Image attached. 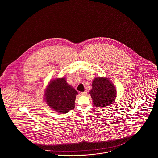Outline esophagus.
Wrapping results in <instances>:
<instances>
[{
  "mask_svg": "<svg viewBox=\"0 0 158 158\" xmlns=\"http://www.w3.org/2000/svg\"><path fill=\"white\" fill-rule=\"evenodd\" d=\"M86 94H87L86 91H84V92H81V95H86Z\"/></svg>",
  "mask_w": 158,
  "mask_h": 158,
  "instance_id": "34e87169",
  "label": "esophagus"
}]
</instances>
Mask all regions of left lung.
Masks as SVG:
<instances>
[{
  "instance_id": "8db88e82",
  "label": "left lung",
  "mask_w": 158,
  "mask_h": 158,
  "mask_svg": "<svg viewBox=\"0 0 158 158\" xmlns=\"http://www.w3.org/2000/svg\"><path fill=\"white\" fill-rule=\"evenodd\" d=\"M92 86L89 94L94 105L102 108L113 104L116 98L117 91L110 80L104 77H95Z\"/></svg>"
}]
</instances>
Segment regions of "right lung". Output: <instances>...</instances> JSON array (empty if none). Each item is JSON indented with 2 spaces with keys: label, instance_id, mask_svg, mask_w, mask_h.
<instances>
[{
  "label": "right lung",
  "instance_id": "add662e5",
  "mask_svg": "<svg viewBox=\"0 0 158 158\" xmlns=\"http://www.w3.org/2000/svg\"><path fill=\"white\" fill-rule=\"evenodd\" d=\"M45 102L59 113H66L75 106L77 92L69 85L65 77L52 80L44 92Z\"/></svg>",
  "mask_w": 158,
  "mask_h": 158
}]
</instances>
